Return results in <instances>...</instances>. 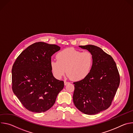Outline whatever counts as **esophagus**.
<instances>
[{
  "instance_id": "esophagus-1",
  "label": "esophagus",
  "mask_w": 133,
  "mask_h": 133,
  "mask_svg": "<svg viewBox=\"0 0 133 133\" xmlns=\"http://www.w3.org/2000/svg\"><path fill=\"white\" fill-rule=\"evenodd\" d=\"M69 83V82H66V81H64V85H67V84H68Z\"/></svg>"
}]
</instances>
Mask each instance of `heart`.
Listing matches in <instances>:
<instances>
[{"mask_svg":"<svg viewBox=\"0 0 133 133\" xmlns=\"http://www.w3.org/2000/svg\"><path fill=\"white\" fill-rule=\"evenodd\" d=\"M57 61H51L50 67L54 76L61 78L66 74L72 81H79L89 74L94 64L92 54L68 48L59 51L56 55Z\"/></svg>","mask_w":133,"mask_h":133,"instance_id":"obj_1","label":"heart"}]
</instances>
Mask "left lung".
Listing matches in <instances>:
<instances>
[{
  "label": "left lung",
  "instance_id": "obj_1",
  "mask_svg": "<svg viewBox=\"0 0 133 133\" xmlns=\"http://www.w3.org/2000/svg\"><path fill=\"white\" fill-rule=\"evenodd\" d=\"M79 47L92 54L94 64L85 79L74 83L73 102L82 112L95 115L111 105L119 85V74L112 57L101 48L91 45Z\"/></svg>",
  "mask_w": 133,
  "mask_h": 133
}]
</instances>
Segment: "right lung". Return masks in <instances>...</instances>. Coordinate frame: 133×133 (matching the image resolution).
<instances>
[{"instance_id": "add662e5", "label": "right lung", "mask_w": 133, "mask_h": 133, "mask_svg": "<svg viewBox=\"0 0 133 133\" xmlns=\"http://www.w3.org/2000/svg\"><path fill=\"white\" fill-rule=\"evenodd\" d=\"M61 47L35 43L22 52L12 68V89L23 105L34 112H45L55 104L63 89V81L52 75L51 57Z\"/></svg>"}]
</instances>
